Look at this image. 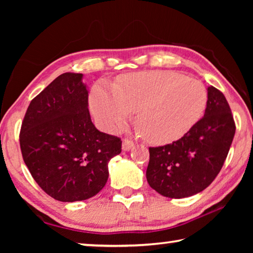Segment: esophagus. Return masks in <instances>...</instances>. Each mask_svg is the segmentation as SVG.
Wrapping results in <instances>:
<instances>
[{"label": "esophagus", "mask_w": 253, "mask_h": 253, "mask_svg": "<svg viewBox=\"0 0 253 253\" xmlns=\"http://www.w3.org/2000/svg\"><path fill=\"white\" fill-rule=\"evenodd\" d=\"M134 147V143L131 140L125 138L123 140V149L124 151H130V149Z\"/></svg>", "instance_id": "34e87169"}]
</instances>
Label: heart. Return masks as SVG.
Here are the masks:
<instances>
[{
  "instance_id": "1",
  "label": "heart",
  "mask_w": 253,
  "mask_h": 253,
  "mask_svg": "<svg viewBox=\"0 0 253 253\" xmlns=\"http://www.w3.org/2000/svg\"><path fill=\"white\" fill-rule=\"evenodd\" d=\"M208 93L201 81L174 71L138 72L123 77L109 91L96 85L92 113L106 129L121 127L137 110L138 134L154 144L183 137L203 115Z\"/></svg>"
}]
</instances>
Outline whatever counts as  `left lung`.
I'll list each match as a JSON object with an SVG mask.
<instances>
[{
	"label": "left lung",
	"instance_id": "1",
	"mask_svg": "<svg viewBox=\"0 0 253 253\" xmlns=\"http://www.w3.org/2000/svg\"><path fill=\"white\" fill-rule=\"evenodd\" d=\"M234 134L235 123L228 101L211 85L204 117L178 140L149 147V186L170 199L202 192L220 173Z\"/></svg>",
	"mask_w": 253,
	"mask_h": 253
}]
</instances>
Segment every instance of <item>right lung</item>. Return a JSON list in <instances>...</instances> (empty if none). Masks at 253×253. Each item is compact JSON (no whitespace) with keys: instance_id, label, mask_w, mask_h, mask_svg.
<instances>
[{"instance_id":"obj_1","label":"right lung","mask_w":253,"mask_h":253,"mask_svg":"<svg viewBox=\"0 0 253 253\" xmlns=\"http://www.w3.org/2000/svg\"><path fill=\"white\" fill-rule=\"evenodd\" d=\"M23 161L46 194L61 202L92 198L108 179L122 140L97 129L83 74L66 72L34 97L20 131Z\"/></svg>"}]
</instances>
